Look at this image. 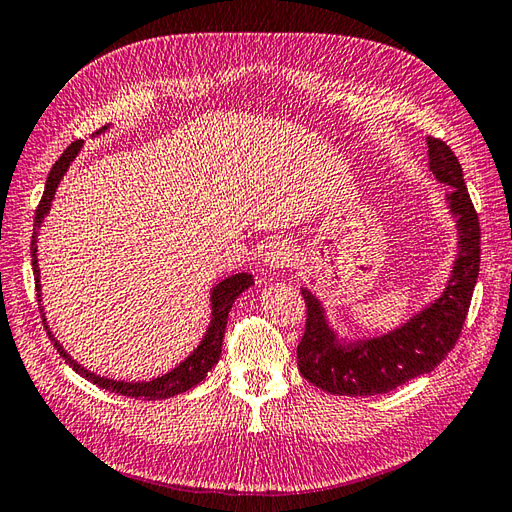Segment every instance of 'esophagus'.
Here are the masks:
<instances>
[{
  "label": "esophagus",
  "mask_w": 512,
  "mask_h": 512,
  "mask_svg": "<svg viewBox=\"0 0 512 512\" xmlns=\"http://www.w3.org/2000/svg\"><path fill=\"white\" fill-rule=\"evenodd\" d=\"M261 259H264V264L270 268L285 270L294 266L296 251L288 240H270L264 248H261Z\"/></svg>",
  "instance_id": "obj_1"
}]
</instances>
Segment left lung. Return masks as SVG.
I'll use <instances>...</instances> for the list:
<instances>
[{
  "label": "left lung",
  "instance_id": "1",
  "mask_svg": "<svg viewBox=\"0 0 512 512\" xmlns=\"http://www.w3.org/2000/svg\"><path fill=\"white\" fill-rule=\"evenodd\" d=\"M430 170L449 185V209L458 220L460 251L443 296L392 334L342 347L325 323L323 307L303 290L305 331L296 347L299 371L307 382L331 395H382L410 379L434 371L465 325L475 281L480 272V220L469 198L458 157L445 141L427 137Z\"/></svg>",
  "mask_w": 512,
  "mask_h": 512
}]
</instances>
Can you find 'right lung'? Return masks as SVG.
I'll use <instances>...</instances> for the list:
<instances>
[{
  "instance_id": "right-lung-1",
  "label": "right lung",
  "mask_w": 512,
  "mask_h": 512,
  "mask_svg": "<svg viewBox=\"0 0 512 512\" xmlns=\"http://www.w3.org/2000/svg\"><path fill=\"white\" fill-rule=\"evenodd\" d=\"M104 130V128H102ZM82 148V141H74V144L67 146V150L58 157V161L52 165L50 174H47L45 181V189L37 211H34V229H32V242H30V253H32V272H34V285H37V296H39V305H41V285H39V264H37V233L41 227V220L47 211L52 207V198L58 183H61L63 174L67 172L69 163L74 161V157L78 154V150ZM253 285V277L248 272H240V275H233L229 279L220 281L216 288H213L211 294V305H213V314H211V325L207 329L205 338L198 344V349L189 355V358L176 366L174 371H170L168 375L152 379V382H141V384H130V382H113V379H104L95 373H89L85 366H80L78 362H74L69 355L63 351L61 344H58L54 338V347L58 349V353L63 355V360L74 368L78 375H82L89 382H93L95 386L106 388L111 392H117V395L124 397H135V399H165V397H174L178 392H185L189 388H194L196 384H200L202 379L207 377V373L211 371L213 366L218 364L220 353H222V338H224V329H227V318L233 307V301L240 296L246 288ZM45 325V318H43Z\"/></svg>"
}]
</instances>
